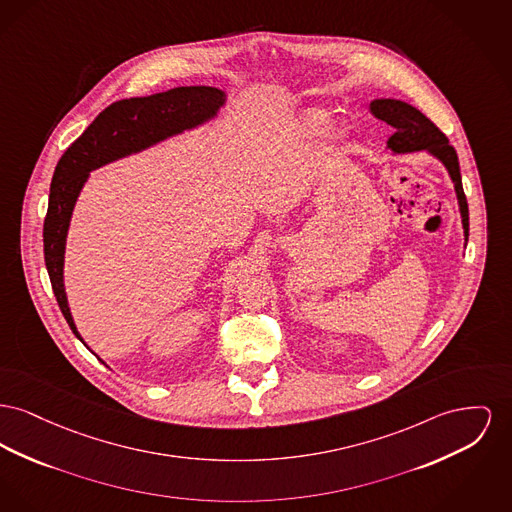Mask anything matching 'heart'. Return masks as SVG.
Segmentation results:
<instances>
[{"mask_svg":"<svg viewBox=\"0 0 512 512\" xmlns=\"http://www.w3.org/2000/svg\"><path fill=\"white\" fill-rule=\"evenodd\" d=\"M325 121H327V114H325L323 110H313V112H309V116H307V125H309L311 131H319Z\"/></svg>","mask_w":512,"mask_h":512,"instance_id":"obj_1","label":"heart"}]
</instances>
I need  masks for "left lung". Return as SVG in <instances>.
<instances>
[{"label":"left lung","mask_w":512,"mask_h":512,"mask_svg":"<svg viewBox=\"0 0 512 512\" xmlns=\"http://www.w3.org/2000/svg\"><path fill=\"white\" fill-rule=\"evenodd\" d=\"M371 114L377 120L387 121L396 131L392 133L387 141V147L392 152H416L427 151L439 158L445 168L449 170L454 191L458 197V207L462 214V226H464V238L468 241V201L462 189V178H460V166H458V156L454 147L449 145L447 135L421 114L418 108L402 102V100H392V98H379L373 100L369 106Z\"/></svg>","instance_id":"8db88e82"}]
</instances>
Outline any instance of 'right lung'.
<instances>
[{
	"label": "right lung",
	"instance_id": "add662e5",
	"mask_svg": "<svg viewBox=\"0 0 512 512\" xmlns=\"http://www.w3.org/2000/svg\"><path fill=\"white\" fill-rule=\"evenodd\" d=\"M224 102L226 94L214 87H178L118 100L102 110L85 133L63 152L52 178L44 218V261L61 313L81 342L83 338L73 323L63 288V253L73 207L89 172L211 120Z\"/></svg>",
	"mask_w": 512,
	"mask_h": 512
}]
</instances>
